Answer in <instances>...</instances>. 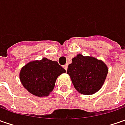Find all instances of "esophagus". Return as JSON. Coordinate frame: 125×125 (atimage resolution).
<instances>
[{"label": "esophagus", "instance_id": "obj_1", "mask_svg": "<svg viewBox=\"0 0 125 125\" xmlns=\"http://www.w3.org/2000/svg\"><path fill=\"white\" fill-rule=\"evenodd\" d=\"M67 67H68V65H63V68H64L65 70H67Z\"/></svg>", "mask_w": 125, "mask_h": 125}]
</instances>
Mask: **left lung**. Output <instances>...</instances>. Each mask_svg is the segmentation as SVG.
Segmentation results:
<instances>
[{
  "instance_id": "8db88e82",
  "label": "left lung",
  "mask_w": 125,
  "mask_h": 125,
  "mask_svg": "<svg viewBox=\"0 0 125 125\" xmlns=\"http://www.w3.org/2000/svg\"><path fill=\"white\" fill-rule=\"evenodd\" d=\"M72 60L67 73L75 89L85 95L96 93L104 83L108 72L107 65L102 60L81 54H78Z\"/></svg>"
}]
</instances>
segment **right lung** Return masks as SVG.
<instances>
[{
  "label": "right lung",
  "mask_w": 125,
  "mask_h": 125,
  "mask_svg": "<svg viewBox=\"0 0 125 125\" xmlns=\"http://www.w3.org/2000/svg\"><path fill=\"white\" fill-rule=\"evenodd\" d=\"M65 72L66 71L58 62L43 58L24 65L20 71L19 79L30 93L43 97L49 95L54 88L57 78Z\"/></svg>",
  "instance_id": "1"
}]
</instances>
